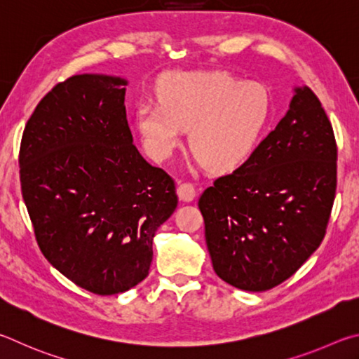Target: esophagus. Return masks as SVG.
I'll return each instance as SVG.
<instances>
[{
	"label": "esophagus",
	"mask_w": 359,
	"mask_h": 359,
	"mask_svg": "<svg viewBox=\"0 0 359 359\" xmlns=\"http://www.w3.org/2000/svg\"><path fill=\"white\" fill-rule=\"evenodd\" d=\"M196 196H197V189L192 183H183L178 186V197L180 200H183V202H192V200L196 198Z\"/></svg>",
	"instance_id": "34e87169"
}]
</instances>
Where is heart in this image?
I'll return each instance as SVG.
<instances>
[{
    "label": "heart",
    "mask_w": 359,
    "mask_h": 359,
    "mask_svg": "<svg viewBox=\"0 0 359 359\" xmlns=\"http://www.w3.org/2000/svg\"><path fill=\"white\" fill-rule=\"evenodd\" d=\"M157 96L159 102H143L135 111L149 154L167 159L191 128L197 159L217 173L252 157L273 116L268 88L229 72H172L159 81Z\"/></svg>",
    "instance_id": "heart-1"
}]
</instances>
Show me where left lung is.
<instances>
[{
    "label": "left lung",
    "mask_w": 359,
    "mask_h": 359,
    "mask_svg": "<svg viewBox=\"0 0 359 359\" xmlns=\"http://www.w3.org/2000/svg\"><path fill=\"white\" fill-rule=\"evenodd\" d=\"M336 161L334 132L318 97L294 88L290 109L252 157L198 198L219 278L265 292L297 273L325 238Z\"/></svg>",
    "instance_id": "obj_1"
}]
</instances>
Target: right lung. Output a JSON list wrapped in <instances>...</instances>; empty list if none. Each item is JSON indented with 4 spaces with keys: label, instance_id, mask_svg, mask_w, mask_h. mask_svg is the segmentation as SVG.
<instances>
[{
    "label": "right lung",
    "instance_id": "add662e5",
    "mask_svg": "<svg viewBox=\"0 0 359 359\" xmlns=\"http://www.w3.org/2000/svg\"><path fill=\"white\" fill-rule=\"evenodd\" d=\"M126 85L99 74L58 83L28 119L18 154L41 252L96 294L123 293L147 278L153 238L178 205L175 181L132 143Z\"/></svg>",
    "mask_w": 359,
    "mask_h": 359
}]
</instances>
